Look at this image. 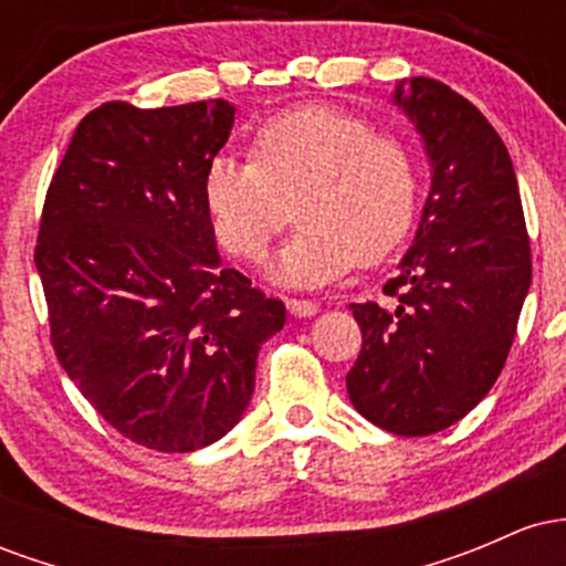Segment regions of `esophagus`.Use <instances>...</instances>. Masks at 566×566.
I'll list each match as a JSON object with an SVG mask.
<instances>
[{
  "label": "esophagus",
  "instance_id": "34e87169",
  "mask_svg": "<svg viewBox=\"0 0 566 566\" xmlns=\"http://www.w3.org/2000/svg\"><path fill=\"white\" fill-rule=\"evenodd\" d=\"M287 311L297 319H308V316L319 314V305L314 301H305V297H287Z\"/></svg>",
  "mask_w": 566,
  "mask_h": 566
}]
</instances>
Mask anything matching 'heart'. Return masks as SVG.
Returning a JSON list of instances; mask_svg holds the SVG:
<instances>
[{
  "instance_id": "obj_1",
  "label": "heart",
  "mask_w": 566,
  "mask_h": 566,
  "mask_svg": "<svg viewBox=\"0 0 566 566\" xmlns=\"http://www.w3.org/2000/svg\"><path fill=\"white\" fill-rule=\"evenodd\" d=\"M250 154L252 161L220 154L207 165V216L231 255L261 261L297 199L303 226L269 265L284 287H319L359 258L380 261L409 231L412 154L361 116L327 103L290 108L255 129Z\"/></svg>"
}]
</instances>
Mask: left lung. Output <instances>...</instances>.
<instances>
[{
    "mask_svg": "<svg viewBox=\"0 0 566 566\" xmlns=\"http://www.w3.org/2000/svg\"><path fill=\"white\" fill-rule=\"evenodd\" d=\"M391 103L420 135L431 188L412 244L382 287L396 308L350 303L361 350L346 388L369 423L428 437L495 386L532 258L509 148L484 114L423 76L396 82Z\"/></svg>",
    "mask_w": 566,
    "mask_h": 566,
    "instance_id": "left-lung-1",
    "label": "left lung"
}]
</instances>
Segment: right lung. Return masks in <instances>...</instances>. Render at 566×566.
<instances>
[{
	"mask_svg": "<svg viewBox=\"0 0 566 566\" xmlns=\"http://www.w3.org/2000/svg\"><path fill=\"white\" fill-rule=\"evenodd\" d=\"M237 108L103 103L74 129L44 199L36 271L57 361L135 444L193 452L223 439L255 391L258 350L284 327L218 255L205 170Z\"/></svg>",
	"mask_w": 566,
	"mask_h": 566,
	"instance_id": "obj_1",
	"label": "right lung"
}]
</instances>
